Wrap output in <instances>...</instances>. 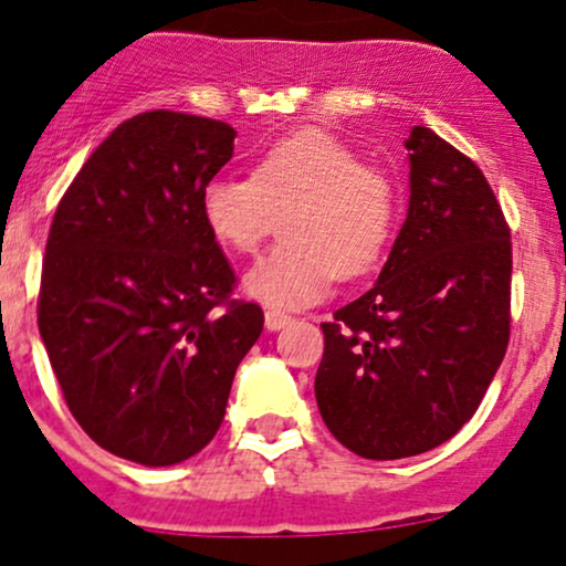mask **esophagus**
I'll list each match as a JSON object with an SVG mask.
<instances>
[{
  "label": "esophagus",
  "instance_id": "1",
  "mask_svg": "<svg viewBox=\"0 0 566 566\" xmlns=\"http://www.w3.org/2000/svg\"><path fill=\"white\" fill-rule=\"evenodd\" d=\"M287 323H290V317L284 315V312H276V310L265 312V328H268V332H279V328H284Z\"/></svg>",
  "mask_w": 566,
  "mask_h": 566
}]
</instances>
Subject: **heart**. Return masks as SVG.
Listing matches in <instances>:
<instances>
[{"label":"heart","mask_w":566,"mask_h":566,"mask_svg":"<svg viewBox=\"0 0 566 566\" xmlns=\"http://www.w3.org/2000/svg\"><path fill=\"white\" fill-rule=\"evenodd\" d=\"M282 221L284 249L243 276V293L271 310H304L326 298L334 279H356L381 262L398 199L384 174L326 132L282 137L249 179L216 177L201 190V221L218 245L254 254Z\"/></svg>","instance_id":"b5f03b06"}]
</instances>
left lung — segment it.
<instances>
[{
	"instance_id": "8db88e82",
	"label": "left lung",
	"mask_w": 566,
	"mask_h": 566,
	"mask_svg": "<svg viewBox=\"0 0 566 566\" xmlns=\"http://www.w3.org/2000/svg\"><path fill=\"white\" fill-rule=\"evenodd\" d=\"M409 210L376 284L323 323L315 398L361 459H406L475 415L509 345L512 234L490 182L411 126Z\"/></svg>"
}]
</instances>
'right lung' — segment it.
<instances>
[{
    "label": "right lung",
    "mask_w": 566,
    "mask_h": 566,
    "mask_svg": "<svg viewBox=\"0 0 566 566\" xmlns=\"http://www.w3.org/2000/svg\"><path fill=\"white\" fill-rule=\"evenodd\" d=\"M234 137L201 115H135L87 157L49 229L38 328L65 403L96 446L146 468L216 437L265 323L229 301L234 271L201 221Z\"/></svg>",
    "instance_id": "1"
}]
</instances>
